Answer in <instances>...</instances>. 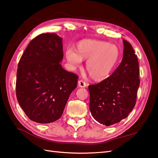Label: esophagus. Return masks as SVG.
<instances>
[{
	"label": "esophagus",
	"instance_id": "obj_1",
	"mask_svg": "<svg viewBox=\"0 0 158 158\" xmlns=\"http://www.w3.org/2000/svg\"><path fill=\"white\" fill-rule=\"evenodd\" d=\"M78 86L81 88H85L86 86H87V84H86L85 82H84L83 80H80L78 81Z\"/></svg>",
	"mask_w": 158,
	"mask_h": 158
}]
</instances>
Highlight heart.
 <instances>
[{"mask_svg": "<svg viewBox=\"0 0 158 158\" xmlns=\"http://www.w3.org/2000/svg\"><path fill=\"white\" fill-rule=\"evenodd\" d=\"M66 59L73 67H78L86 60V70L95 81H102L113 72L120 60L121 51L118 46L107 41L85 40L77 44L76 49L68 48Z\"/></svg>", "mask_w": 158, "mask_h": 158, "instance_id": "b5f03b06", "label": "heart"}]
</instances>
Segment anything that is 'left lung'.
<instances>
[{"mask_svg": "<svg viewBox=\"0 0 158 158\" xmlns=\"http://www.w3.org/2000/svg\"><path fill=\"white\" fill-rule=\"evenodd\" d=\"M121 63L108 78L89 85V109L99 123L110 126L125 118L133 110L139 87V64L131 45L123 40Z\"/></svg>", "mask_w": 158, "mask_h": 158, "instance_id": "1", "label": "left lung"}]
</instances>
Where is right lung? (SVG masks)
Here are the masks:
<instances>
[{"label": "right lung", "mask_w": 158, "mask_h": 158, "mask_svg": "<svg viewBox=\"0 0 158 158\" xmlns=\"http://www.w3.org/2000/svg\"><path fill=\"white\" fill-rule=\"evenodd\" d=\"M63 39L43 33L32 40L19 61L16 96L31 120L50 123L61 117L78 76L64 69Z\"/></svg>", "instance_id": "1"}]
</instances>
